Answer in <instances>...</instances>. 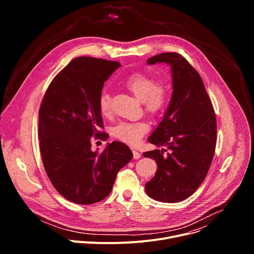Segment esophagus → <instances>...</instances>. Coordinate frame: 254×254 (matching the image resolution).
I'll list each match as a JSON object with an SVG mask.
<instances>
[{"instance_id": "obj_1", "label": "esophagus", "mask_w": 254, "mask_h": 254, "mask_svg": "<svg viewBox=\"0 0 254 254\" xmlns=\"http://www.w3.org/2000/svg\"><path fill=\"white\" fill-rule=\"evenodd\" d=\"M132 157H133L134 160H137V159L140 158V154L138 152H136V151H132Z\"/></svg>"}]
</instances>
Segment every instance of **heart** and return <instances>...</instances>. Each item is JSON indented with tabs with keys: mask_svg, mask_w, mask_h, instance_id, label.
Returning a JSON list of instances; mask_svg holds the SVG:
<instances>
[{
	"mask_svg": "<svg viewBox=\"0 0 254 254\" xmlns=\"http://www.w3.org/2000/svg\"><path fill=\"white\" fill-rule=\"evenodd\" d=\"M127 87L142 101L144 110L149 114L160 113L166 105L169 97V87L164 81L155 78L144 72H136L127 80ZM99 111L104 117L112 114V95L103 90L98 99ZM149 130V125L144 122H121L113 127V134L127 143H137L143 134Z\"/></svg>",
	"mask_w": 254,
	"mask_h": 254,
	"instance_id": "heart-1",
	"label": "heart"
}]
</instances>
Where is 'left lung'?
I'll return each instance as SVG.
<instances>
[{"instance_id": "8db88e82", "label": "left lung", "mask_w": 254, "mask_h": 254, "mask_svg": "<svg viewBox=\"0 0 254 254\" xmlns=\"http://www.w3.org/2000/svg\"><path fill=\"white\" fill-rule=\"evenodd\" d=\"M147 62L171 66L173 93L162 122L148 138L166 149L143 153L158 166L146 192L154 200L176 203L190 197L209 171L217 139L215 113L201 76L182 55L162 53Z\"/></svg>"}]
</instances>
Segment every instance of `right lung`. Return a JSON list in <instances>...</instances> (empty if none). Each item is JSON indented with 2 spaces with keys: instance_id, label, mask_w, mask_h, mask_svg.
I'll list each match as a JSON object with an SVG mask.
<instances>
[{
  "instance_id": "right-lung-1",
  "label": "right lung",
  "mask_w": 254,
  "mask_h": 254,
  "mask_svg": "<svg viewBox=\"0 0 254 254\" xmlns=\"http://www.w3.org/2000/svg\"><path fill=\"white\" fill-rule=\"evenodd\" d=\"M121 66L117 61L78 57L48 86L39 110L38 136L47 176L65 199L88 205L106 198L119 171L131 159L127 144L113 141L101 154L91 136L105 132L98 99L104 82Z\"/></svg>"
}]
</instances>
